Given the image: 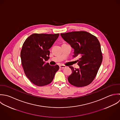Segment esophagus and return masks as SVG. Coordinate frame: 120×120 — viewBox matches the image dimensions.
Returning <instances> with one entry per match:
<instances>
[{"label": "esophagus", "instance_id": "esophagus-1", "mask_svg": "<svg viewBox=\"0 0 120 120\" xmlns=\"http://www.w3.org/2000/svg\"><path fill=\"white\" fill-rule=\"evenodd\" d=\"M66 68V67L65 66H64V65H61L60 66V68H61V69H64V68Z\"/></svg>", "mask_w": 120, "mask_h": 120}]
</instances>
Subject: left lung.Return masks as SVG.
I'll use <instances>...</instances> for the list:
<instances>
[{
	"label": "left lung",
	"mask_w": 120,
	"mask_h": 120,
	"mask_svg": "<svg viewBox=\"0 0 120 120\" xmlns=\"http://www.w3.org/2000/svg\"><path fill=\"white\" fill-rule=\"evenodd\" d=\"M62 38L74 49V57L77 60L80 68L69 67L72 73L68 77L72 85L82 87L88 85L94 79L102 61L100 43L97 38L85 31H75L61 34Z\"/></svg>",
	"instance_id": "8db88e82"
}]
</instances>
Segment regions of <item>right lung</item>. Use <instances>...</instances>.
<instances>
[{
  "label": "right lung",
  "instance_id": "obj_1",
  "mask_svg": "<svg viewBox=\"0 0 120 120\" xmlns=\"http://www.w3.org/2000/svg\"><path fill=\"white\" fill-rule=\"evenodd\" d=\"M60 34H34L25 41L20 52L21 64L24 73L34 84L44 86L53 79L59 66H50L45 60L49 58V49Z\"/></svg>",
  "mask_w": 120,
  "mask_h": 120
}]
</instances>
